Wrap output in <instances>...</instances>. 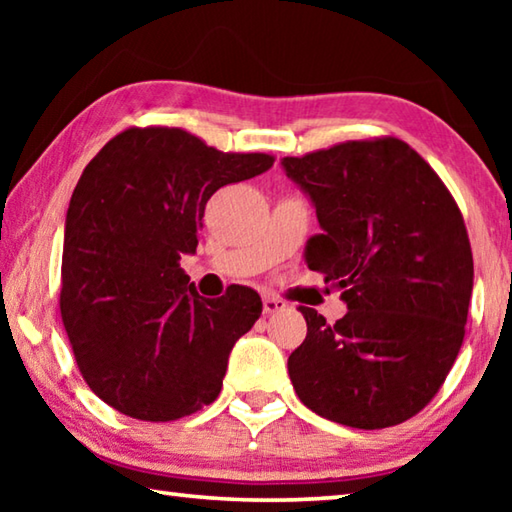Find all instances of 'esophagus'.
Instances as JSON below:
<instances>
[{"label":"esophagus","mask_w":512,"mask_h":512,"mask_svg":"<svg viewBox=\"0 0 512 512\" xmlns=\"http://www.w3.org/2000/svg\"><path fill=\"white\" fill-rule=\"evenodd\" d=\"M289 305L287 302H284L282 298H277V296H273V293H266L264 296V314H277V311H284L287 309Z\"/></svg>","instance_id":"1"}]
</instances>
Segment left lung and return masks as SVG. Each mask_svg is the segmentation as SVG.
<instances>
[{"label": "left lung", "instance_id": "1", "mask_svg": "<svg viewBox=\"0 0 512 512\" xmlns=\"http://www.w3.org/2000/svg\"><path fill=\"white\" fill-rule=\"evenodd\" d=\"M323 232L305 262L343 289L329 325L300 307L307 336L289 357L300 402L354 429L413 418L440 391L463 345L474 262L443 180L397 137L282 158Z\"/></svg>", "mask_w": 512, "mask_h": 512}]
</instances>
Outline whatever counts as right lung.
I'll list each match as a JSON object with an SVG mask.
<instances>
[{
  "mask_svg": "<svg viewBox=\"0 0 512 512\" xmlns=\"http://www.w3.org/2000/svg\"><path fill=\"white\" fill-rule=\"evenodd\" d=\"M183 128H128L94 155L65 219L60 316L92 393L135 420L169 422L221 393L232 345L262 314L232 284L205 300L180 268L210 196L273 167Z\"/></svg>",
  "mask_w": 512,
  "mask_h": 512,
  "instance_id": "1",
  "label": "right lung"
}]
</instances>
